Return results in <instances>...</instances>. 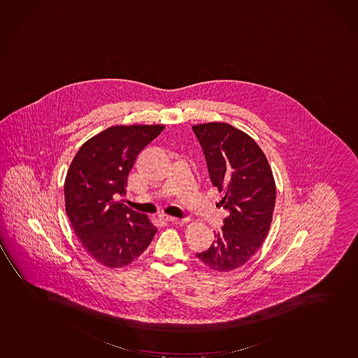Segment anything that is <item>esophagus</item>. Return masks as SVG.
<instances>
[{"label": "esophagus", "instance_id": "34e87169", "mask_svg": "<svg viewBox=\"0 0 358 358\" xmlns=\"http://www.w3.org/2000/svg\"><path fill=\"white\" fill-rule=\"evenodd\" d=\"M159 220H162V222H171V223H180V222H182L181 220H178L176 217H172V215H159Z\"/></svg>", "mask_w": 358, "mask_h": 358}]
</instances>
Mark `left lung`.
Returning <instances> with one entry per match:
<instances>
[{
  "instance_id": "left-lung-1",
  "label": "left lung",
  "mask_w": 358,
  "mask_h": 358,
  "mask_svg": "<svg viewBox=\"0 0 358 358\" xmlns=\"http://www.w3.org/2000/svg\"><path fill=\"white\" fill-rule=\"evenodd\" d=\"M192 130L212 185L224 193L220 203L229 212L212 245L197 258L210 269L231 271L245 264L268 236L275 181L264 152L245 132L226 122L199 124Z\"/></svg>"
}]
</instances>
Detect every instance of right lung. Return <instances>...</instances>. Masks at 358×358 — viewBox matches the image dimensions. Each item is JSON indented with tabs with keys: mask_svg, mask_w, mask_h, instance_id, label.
<instances>
[{
	"mask_svg": "<svg viewBox=\"0 0 358 358\" xmlns=\"http://www.w3.org/2000/svg\"><path fill=\"white\" fill-rule=\"evenodd\" d=\"M164 129L109 127L83 145L66 172V215L87 253L108 268L132 263L157 231L148 215L117 199L127 194V176L136 156Z\"/></svg>",
	"mask_w": 358,
	"mask_h": 358,
	"instance_id": "obj_1",
	"label": "right lung"
}]
</instances>
